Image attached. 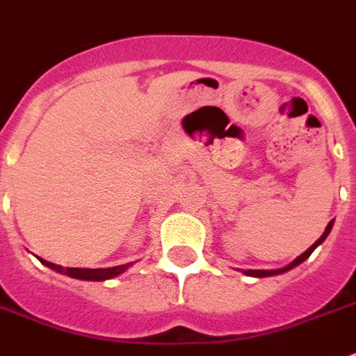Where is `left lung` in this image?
<instances>
[{"label":"left lung","mask_w":356,"mask_h":356,"mask_svg":"<svg viewBox=\"0 0 356 356\" xmlns=\"http://www.w3.org/2000/svg\"><path fill=\"white\" fill-rule=\"evenodd\" d=\"M333 224H334V220H331L330 224H327V227H325L324 234H322V236H320L318 240H316V242L313 243V245H311L309 249H307V251H304V252H302L300 257H296L295 260H293V262H291V264H287L286 267H280V269H269V271H266V269H248V271H243V275H248V277L266 278V277H275V275H282V273H287V271H291V269H293V267L300 266V264L304 262V260H307V258L311 257V252L315 251V249L318 248L320 243L324 242L325 238L330 236L331 229H333Z\"/></svg>","instance_id":"left-lung-1"}]
</instances>
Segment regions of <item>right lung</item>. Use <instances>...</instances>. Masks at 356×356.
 <instances>
[{
	"instance_id": "1",
	"label": "right lung",
	"mask_w": 356,
	"mask_h": 356,
	"mask_svg": "<svg viewBox=\"0 0 356 356\" xmlns=\"http://www.w3.org/2000/svg\"><path fill=\"white\" fill-rule=\"evenodd\" d=\"M40 258V257H38ZM41 264H45L47 267H51L54 271L61 273V275H67L70 278H76V280H87V282H104V280H111V278L118 277L122 273H125L129 267L132 266L131 264H123V266H116V267H107V269H85V267H61L56 266L52 262H47L43 258H40Z\"/></svg>"
}]
</instances>
